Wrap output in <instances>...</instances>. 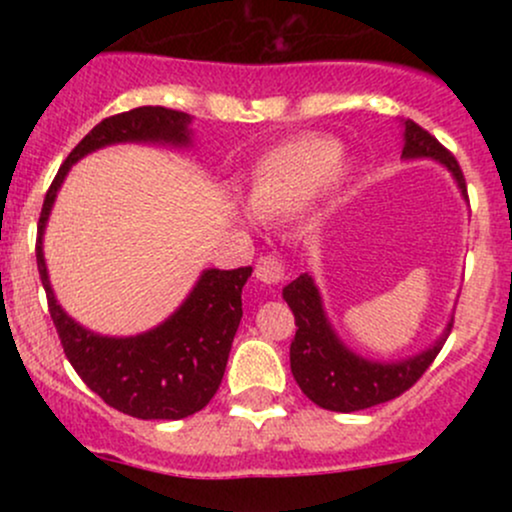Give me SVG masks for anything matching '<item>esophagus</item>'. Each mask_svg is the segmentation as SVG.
I'll list each match as a JSON object with an SVG mask.
<instances>
[{"instance_id": "34e87169", "label": "esophagus", "mask_w": 512, "mask_h": 512, "mask_svg": "<svg viewBox=\"0 0 512 512\" xmlns=\"http://www.w3.org/2000/svg\"><path fill=\"white\" fill-rule=\"evenodd\" d=\"M255 276H257V281H262L264 286H269V289H272V286H279L281 281H284L286 269H284V264H281L279 257L267 255V257H260V262H257Z\"/></svg>"}]
</instances>
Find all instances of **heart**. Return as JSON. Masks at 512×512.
<instances>
[{
    "label": "heart",
    "mask_w": 512,
    "mask_h": 512,
    "mask_svg": "<svg viewBox=\"0 0 512 512\" xmlns=\"http://www.w3.org/2000/svg\"><path fill=\"white\" fill-rule=\"evenodd\" d=\"M354 175L356 163L344 154L339 139L301 134L260 158L250 175L248 209L260 221H281L313 197V207L303 216V228L313 233L349 190Z\"/></svg>",
    "instance_id": "1"
}]
</instances>
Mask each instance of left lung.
Returning <instances> with one entry per match:
<instances>
[{
	"label": "left lung",
	"instance_id": "obj_1",
	"mask_svg": "<svg viewBox=\"0 0 512 512\" xmlns=\"http://www.w3.org/2000/svg\"><path fill=\"white\" fill-rule=\"evenodd\" d=\"M399 127H402L404 161H421V158L436 161L448 170L460 195L467 199L462 170L455 158L438 144V139H433L426 129L411 120H399ZM281 296L293 310L298 327L291 342L293 378L303 395L313 399L317 407L344 411V414L390 402L409 390L443 349L452 327L450 317L443 332L426 349L404 358L378 361V358L361 356L339 337L325 310L320 286L308 272L286 284Z\"/></svg>",
	"mask_w": 512,
	"mask_h": 512
}]
</instances>
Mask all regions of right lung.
Masks as SVG:
<instances>
[{
	"instance_id": "add662e5",
	"label": "right lung",
	"mask_w": 512,
	"mask_h": 512,
	"mask_svg": "<svg viewBox=\"0 0 512 512\" xmlns=\"http://www.w3.org/2000/svg\"><path fill=\"white\" fill-rule=\"evenodd\" d=\"M115 144L192 149V115L161 105H142L98 122L57 170L38 221V272L48 293L50 317L69 363L105 404L134 419L178 421L204 409L216 395L233 337L243 317V286L252 267L204 269L166 320L151 330L110 337L76 322L57 301L45 262V228L69 170L81 158Z\"/></svg>"
}]
</instances>
